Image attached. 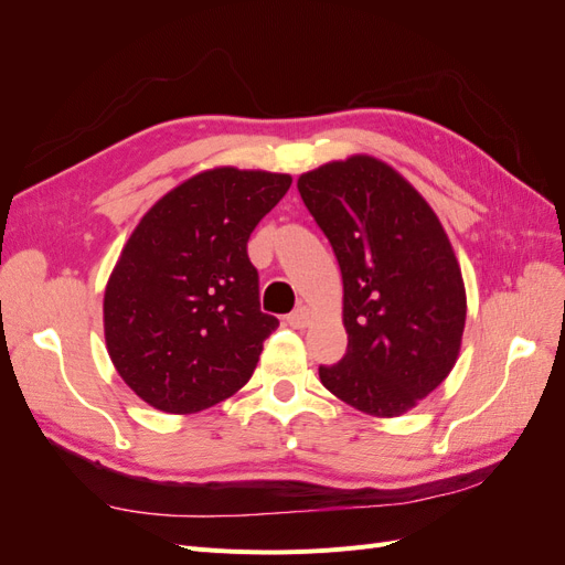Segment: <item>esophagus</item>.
<instances>
[{
  "label": "esophagus",
  "mask_w": 565,
  "mask_h": 565,
  "mask_svg": "<svg viewBox=\"0 0 565 565\" xmlns=\"http://www.w3.org/2000/svg\"><path fill=\"white\" fill-rule=\"evenodd\" d=\"M311 322V311L306 306H297V309L287 316V324L295 330H303Z\"/></svg>",
  "instance_id": "1"
}]
</instances>
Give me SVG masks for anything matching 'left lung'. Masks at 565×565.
I'll list each match as a JSON object with an SVG mask.
<instances>
[{"instance_id":"obj_1","label":"left lung","mask_w":565,"mask_h":565,"mask_svg":"<svg viewBox=\"0 0 565 565\" xmlns=\"http://www.w3.org/2000/svg\"><path fill=\"white\" fill-rule=\"evenodd\" d=\"M306 210L344 280L349 347L322 386L374 417H398L448 377L467 320L452 245L426 200L370 156L299 177Z\"/></svg>"}]
</instances>
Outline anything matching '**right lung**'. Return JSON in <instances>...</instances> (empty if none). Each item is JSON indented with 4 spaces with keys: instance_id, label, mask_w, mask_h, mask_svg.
Segmentation results:
<instances>
[{
    "instance_id": "add662e5",
    "label": "right lung",
    "mask_w": 565,
    "mask_h": 565,
    "mask_svg": "<svg viewBox=\"0 0 565 565\" xmlns=\"http://www.w3.org/2000/svg\"><path fill=\"white\" fill-rule=\"evenodd\" d=\"M289 174L218 167L183 181L134 228L104 297L110 361L148 405L191 415L243 388L278 318L247 256Z\"/></svg>"
}]
</instances>
